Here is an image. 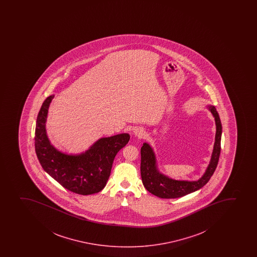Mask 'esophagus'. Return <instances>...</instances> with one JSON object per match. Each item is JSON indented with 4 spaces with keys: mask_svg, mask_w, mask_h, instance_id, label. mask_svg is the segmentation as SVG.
Instances as JSON below:
<instances>
[{
    "mask_svg": "<svg viewBox=\"0 0 257 257\" xmlns=\"http://www.w3.org/2000/svg\"><path fill=\"white\" fill-rule=\"evenodd\" d=\"M134 135L138 138H143L146 133H145V130L142 127H136L135 131H134Z\"/></svg>",
    "mask_w": 257,
    "mask_h": 257,
    "instance_id": "obj_1",
    "label": "esophagus"
}]
</instances>
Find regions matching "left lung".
Masks as SVG:
<instances>
[{
  "mask_svg": "<svg viewBox=\"0 0 257 257\" xmlns=\"http://www.w3.org/2000/svg\"><path fill=\"white\" fill-rule=\"evenodd\" d=\"M207 108L215 119L216 136L212 157L207 171L198 181H178L169 178L158 171L153 148L148 143H144L141 149V175L143 185L151 194L163 199L182 197L201 189L210 180L215 171L220 155L222 125L215 107L208 105Z\"/></svg>",
  "mask_w": 257,
  "mask_h": 257,
  "instance_id": "obj_1",
  "label": "left lung"
}]
</instances>
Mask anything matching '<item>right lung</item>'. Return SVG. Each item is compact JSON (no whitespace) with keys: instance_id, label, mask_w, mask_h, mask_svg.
Wrapping results in <instances>:
<instances>
[{"instance_id":"obj_1","label":"right lung","mask_w":257,"mask_h":257,"mask_svg":"<svg viewBox=\"0 0 257 257\" xmlns=\"http://www.w3.org/2000/svg\"><path fill=\"white\" fill-rule=\"evenodd\" d=\"M54 95L45 99L37 117L35 151L42 167L65 189L79 195L101 191L109 179L113 161L120 149L127 144L128 134L101 138L79 155H68L56 150L45 130L48 109Z\"/></svg>"}]
</instances>
